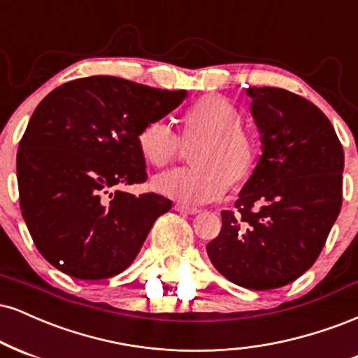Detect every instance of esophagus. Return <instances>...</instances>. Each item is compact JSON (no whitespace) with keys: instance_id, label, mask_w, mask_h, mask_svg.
Masks as SVG:
<instances>
[{"instance_id":"esophagus-1","label":"esophagus","mask_w":358,"mask_h":358,"mask_svg":"<svg viewBox=\"0 0 358 358\" xmlns=\"http://www.w3.org/2000/svg\"><path fill=\"white\" fill-rule=\"evenodd\" d=\"M178 209H179V211L186 213V214H197V213H201L199 208H191V206H184V204H179Z\"/></svg>"}]
</instances>
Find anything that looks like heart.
<instances>
[{
    "mask_svg": "<svg viewBox=\"0 0 358 358\" xmlns=\"http://www.w3.org/2000/svg\"><path fill=\"white\" fill-rule=\"evenodd\" d=\"M243 125V113L221 95H206L182 113L184 144H196L191 154L192 169L159 176L154 187L180 196L189 203H209L239 186L255 174L262 145ZM137 150L147 164L166 167L178 159L180 144L162 120H150L138 129Z\"/></svg>",
    "mask_w": 358,
    "mask_h": 358,
    "instance_id": "obj_1",
    "label": "heart"
}]
</instances>
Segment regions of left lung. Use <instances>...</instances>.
<instances>
[{"label":"left lung","instance_id":"1","mask_svg":"<svg viewBox=\"0 0 358 358\" xmlns=\"http://www.w3.org/2000/svg\"><path fill=\"white\" fill-rule=\"evenodd\" d=\"M246 94L263 154L206 251L224 278L263 292L295 281L320 256L342 208L343 149L310 100L276 87Z\"/></svg>","mask_w":358,"mask_h":358}]
</instances>
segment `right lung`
Returning <instances> with one entry per match:
<instances>
[{"label": "right lung", "mask_w": 358, "mask_h": 358, "mask_svg": "<svg viewBox=\"0 0 358 358\" xmlns=\"http://www.w3.org/2000/svg\"><path fill=\"white\" fill-rule=\"evenodd\" d=\"M95 75L55 88L33 112L16 154L20 209L33 243L57 270L107 280L130 266L167 197L120 187L145 182L138 129L186 99Z\"/></svg>", "instance_id": "add662e5"}]
</instances>
